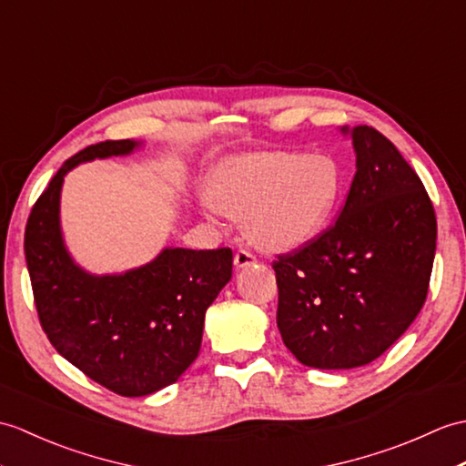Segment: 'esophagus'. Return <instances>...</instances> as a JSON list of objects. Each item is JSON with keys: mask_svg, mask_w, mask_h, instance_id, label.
Instances as JSON below:
<instances>
[{"mask_svg": "<svg viewBox=\"0 0 466 466\" xmlns=\"http://www.w3.org/2000/svg\"><path fill=\"white\" fill-rule=\"evenodd\" d=\"M258 262L256 256L250 252V250H238L234 254V264L238 269H244V268H250Z\"/></svg>", "mask_w": 466, "mask_h": 466, "instance_id": "obj_1", "label": "esophagus"}]
</instances>
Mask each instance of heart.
I'll use <instances>...</instances> for the list:
<instances>
[{
    "instance_id": "heart-1",
    "label": "heart",
    "mask_w": 466,
    "mask_h": 466,
    "mask_svg": "<svg viewBox=\"0 0 466 466\" xmlns=\"http://www.w3.org/2000/svg\"><path fill=\"white\" fill-rule=\"evenodd\" d=\"M339 190V168L331 157L272 150L222 162L204 204L244 218L246 236L258 248L289 250L319 234Z\"/></svg>"
}]
</instances>
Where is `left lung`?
Masks as SVG:
<instances>
[{"label": "left lung", "instance_id": "8db88e82", "mask_svg": "<svg viewBox=\"0 0 466 466\" xmlns=\"http://www.w3.org/2000/svg\"><path fill=\"white\" fill-rule=\"evenodd\" d=\"M350 135L355 177L335 224L278 256V329L299 363L351 370L401 338L425 304L437 218L423 182L373 127Z\"/></svg>", "mask_w": 466, "mask_h": 466}]
</instances>
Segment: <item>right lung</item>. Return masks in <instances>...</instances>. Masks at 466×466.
<instances>
[{"mask_svg":"<svg viewBox=\"0 0 466 466\" xmlns=\"http://www.w3.org/2000/svg\"><path fill=\"white\" fill-rule=\"evenodd\" d=\"M138 140H105L63 162L31 208L25 259L43 331L89 380L123 397L175 383L197 360L204 316L232 278V250L165 248L125 274L95 276L73 262L61 234L63 178L81 162L125 157Z\"/></svg>","mask_w":466,"mask_h":466,"instance_id":"1","label":"right lung"}]
</instances>
